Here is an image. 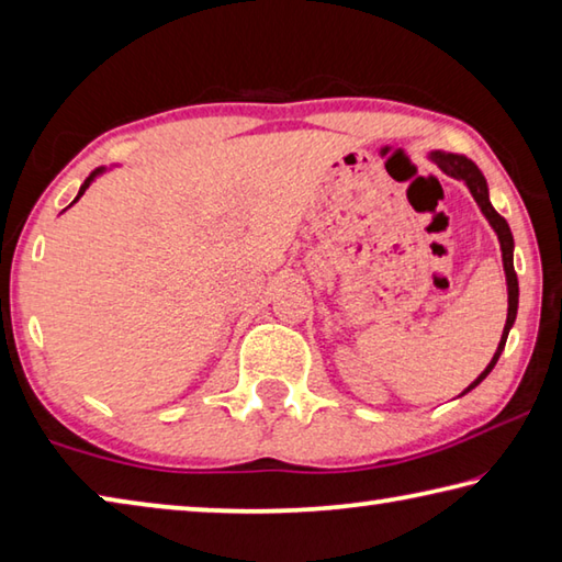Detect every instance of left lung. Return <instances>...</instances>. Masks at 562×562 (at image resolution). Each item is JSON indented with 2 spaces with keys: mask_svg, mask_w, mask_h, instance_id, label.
Listing matches in <instances>:
<instances>
[{
  "mask_svg": "<svg viewBox=\"0 0 562 562\" xmlns=\"http://www.w3.org/2000/svg\"><path fill=\"white\" fill-rule=\"evenodd\" d=\"M427 157L439 167L441 172L449 175V177H454V180H461V182L469 187V192L476 200L481 214L486 216V222L491 224V229H494L496 236H498L501 259H504V271H506V291H508L506 326H504V333H501V342H498V348L494 352V358H491V362L486 366V370L481 372V375L474 382H471V385L459 395V397H464L467 392L474 390L479 382H484L488 372L494 370V366H496L498 358H501V352H504V348H506L508 333H510V328H514V323H516V313H518V276H516V269H514V234H510L508 222L494 210V204H491L486 177H484V172L479 170L474 160H469L467 155L445 153V150H431Z\"/></svg>",
  "mask_w": 562,
  "mask_h": 562,
  "instance_id": "8db88e82",
  "label": "left lung"
}]
</instances>
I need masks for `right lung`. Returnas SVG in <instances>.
Returning <instances> with one entry per match:
<instances>
[{
  "instance_id": "1",
  "label": "right lung",
  "mask_w": 562,
  "mask_h": 562,
  "mask_svg": "<svg viewBox=\"0 0 562 562\" xmlns=\"http://www.w3.org/2000/svg\"><path fill=\"white\" fill-rule=\"evenodd\" d=\"M113 167H117V165H111V167H98V170H93L91 175H88L86 177V182L81 184V187H78V194H76V200L71 202V204H76L78 200H81V196H83V192L88 190V187H91L95 180H98V177H101V175H105V172H111L113 170ZM71 204H68V206H71ZM68 206H66V210H68Z\"/></svg>"
}]
</instances>
